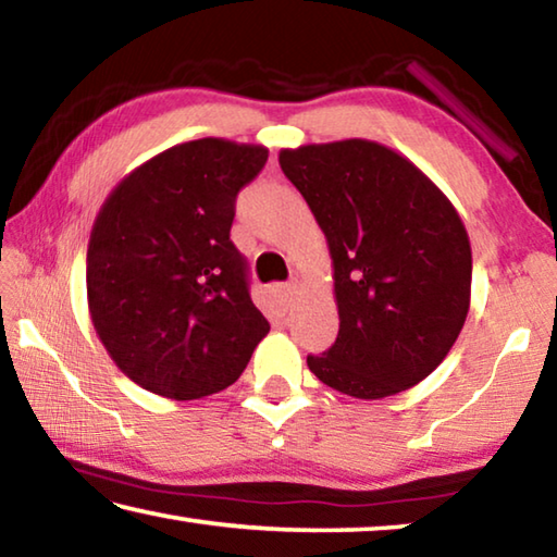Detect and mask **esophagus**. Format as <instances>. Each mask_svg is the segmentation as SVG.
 <instances>
[{
	"label": "esophagus",
	"instance_id": "obj_1",
	"mask_svg": "<svg viewBox=\"0 0 557 557\" xmlns=\"http://www.w3.org/2000/svg\"><path fill=\"white\" fill-rule=\"evenodd\" d=\"M275 292H277L280 307L289 309L292 301H295V297H297V285H295V282H287V285H277Z\"/></svg>",
	"mask_w": 557,
	"mask_h": 557
}]
</instances>
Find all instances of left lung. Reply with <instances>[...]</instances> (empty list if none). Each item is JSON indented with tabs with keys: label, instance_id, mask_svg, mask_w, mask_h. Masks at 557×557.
<instances>
[{
	"label": "left lung",
	"instance_id": "1",
	"mask_svg": "<svg viewBox=\"0 0 557 557\" xmlns=\"http://www.w3.org/2000/svg\"><path fill=\"white\" fill-rule=\"evenodd\" d=\"M334 268L338 336L307 366L329 388L379 400L445 361L467 322L471 245L440 186L371 139L280 149Z\"/></svg>",
	"mask_w": 557,
	"mask_h": 557
}]
</instances>
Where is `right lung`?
Masks as SVG:
<instances>
[{"label":"right lung","mask_w":557,"mask_h":557,"mask_svg":"<svg viewBox=\"0 0 557 557\" xmlns=\"http://www.w3.org/2000/svg\"><path fill=\"white\" fill-rule=\"evenodd\" d=\"M268 147L203 137L122 178L90 231L86 287L96 334L139 388L196 400L240 379L270 324L231 243L235 196Z\"/></svg>","instance_id":"right-lung-1"}]
</instances>
